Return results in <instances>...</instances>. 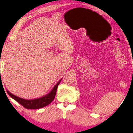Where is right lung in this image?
<instances>
[{
  "label": "right lung",
  "instance_id": "add662e5",
  "mask_svg": "<svg viewBox=\"0 0 133 133\" xmlns=\"http://www.w3.org/2000/svg\"><path fill=\"white\" fill-rule=\"evenodd\" d=\"M62 79L57 83L55 85L54 88L52 89L51 91L49 92L48 94L46 95L45 96H43L41 98H38L34 99H25L21 98L18 97H17L14 96V94H11L10 92L7 90V92L9 94V95L12 98L16 100V101L18 102L21 105L23 106L24 108L26 109H40L42 108H43L47 105H48L51 102L53 101L55 96L56 94V91L57 87H58V85L59 84L60 82L61 81Z\"/></svg>",
  "mask_w": 133,
  "mask_h": 133
}]
</instances>
